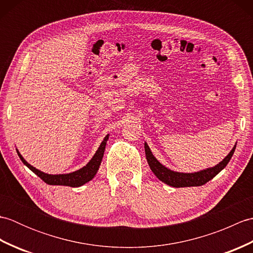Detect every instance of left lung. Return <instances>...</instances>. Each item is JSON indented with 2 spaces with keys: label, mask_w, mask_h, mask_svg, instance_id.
Returning <instances> with one entry per match:
<instances>
[{
  "label": "left lung",
  "mask_w": 253,
  "mask_h": 253,
  "mask_svg": "<svg viewBox=\"0 0 253 253\" xmlns=\"http://www.w3.org/2000/svg\"><path fill=\"white\" fill-rule=\"evenodd\" d=\"M235 149L236 146L232 149V151L228 153L227 157L225 158L222 162H219L217 165L213 166L211 169L196 171V173H179V171L170 170L168 168H165L164 165L161 164L159 161L154 158V155L152 154L147 142H144V151H146V157L150 169H151L154 175L157 176L161 181H163L166 185L175 188L196 187L207 184L209 180L214 178V177H215L219 171L228 164L229 160L232 159L235 152Z\"/></svg>",
  "instance_id": "left-lung-1"
}]
</instances>
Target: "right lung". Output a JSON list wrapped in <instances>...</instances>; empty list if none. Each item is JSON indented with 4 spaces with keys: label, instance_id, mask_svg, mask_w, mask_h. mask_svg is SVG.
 I'll use <instances>...</instances> for the list:
<instances>
[{
    "label": "right lung",
    "instance_id": "1",
    "mask_svg": "<svg viewBox=\"0 0 253 253\" xmlns=\"http://www.w3.org/2000/svg\"><path fill=\"white\" fill-rule=\"evenodd\" d=\"M107 139H109V135L105 136L103 141L101 142L99 149L96 150V152L93 155V158L89 161V163L87 165L84 166L83 169H80L76 171H73V173H69V174H60V175L45 174V173H43V171L35 169L34 166H31L28 162H26V160L21 157V154L18 152V150H17V153H18V157L20 158L21 161H23V163L27 166V168L34 171L36 175L39 176L40 178L44 182H46L47 185L80 187V186L84 185L85 182L90 181L95 176L96 171H98L100 165H101L102 158H103Z\"/></svg>",
    "mask_w": 253,
    "mask_h": 253
}]
</instances>
